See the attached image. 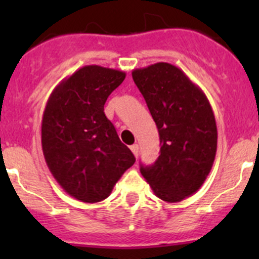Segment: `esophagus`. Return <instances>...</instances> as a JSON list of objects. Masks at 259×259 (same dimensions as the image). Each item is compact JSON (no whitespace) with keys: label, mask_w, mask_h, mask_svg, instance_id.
Segmentation results:
<instances>
[{"label":"esophagus","mask_w":259,"mask_h":259,"mask_svg":"<svg viewBox=\"0 0 259 259\" xmlns=\"http://www.w3.org/2000/svg\"><path fill=\"white\" fill-rule=\"evenodd\" d=\"M130 150L133 151V154L135 155V158H138V153H139V145L138 144H134L130 146Z\"/></svg>","instance_id":"1"}]
</instances>
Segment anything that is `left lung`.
<instances>
[{"label": "left lung", "mask_w": 259, "mask_h": 259, "mask_svg": "<svg viewBox=\"0 0 259 259\" xmlns=\"http://www.w3.org/2000/svg\"><path fill=\"white\" fill-rule=\"evenodd\" d=\"M160 138V155L140 173L154 194L178 203L198 192L217 153V124L205 94L182 70L158 62L133 71Z\"/></svg>", "instance_id": "left-lung-1"}]
</instances>
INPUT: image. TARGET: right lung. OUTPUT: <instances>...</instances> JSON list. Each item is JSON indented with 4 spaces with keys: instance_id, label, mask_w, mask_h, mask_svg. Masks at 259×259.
I'll use <instances>...</instances> for the list:
<instances>
[{
    "instance_id": "1",
    "label": "right lung",
    "mask_w": 259,
    "mask_h": 259,
    "mask_svg": "<svg viewBox=\"0 0 259 259\" xmlns=\"http://www.w3.org/2000/svg\"><path fill=\"white\" fill-rule=\"evenodd\" d=\"M125 72L88 65L62 80L50 95L41 144L50 171L62 189L85 203L101 202L135 163L105 116L106 99Z\"/></svg>"
}]
</instances>
